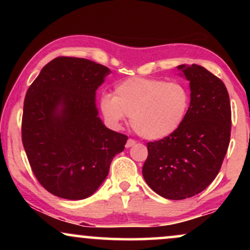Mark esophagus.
<instances>
[{
  "label": "esophagus",
  "mask_w": 250,
  "mask_h": 250,
  "mask_svg": "<svg viewBox=\"0 0 250 250\" xmlns=\"http://www.w3.org/2000/svg\"><path fill=\"white\" fill-rule=\"evenodd\" d=\"M135 143H136V142H135L134 140L129 139L128 141H127V143H125V148H130V147H133V146L135 145Z\"/></svg>",
  "instance_id": "esophagus-1"
}]
</instances>
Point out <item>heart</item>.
I'll return each mask as SVG.
<instances>
[{
  "mask_svg": "<svg viewBox=\"0 0 250 250\" xmlns=\"http://www.w3.org/2000/svg\"><path fill=\"white\" fill-rule=\"evenodd\" d=\"M190 93L183 83L134 76L119 82L114 96L103 94L100 109L113 127L130 116L131 127L143 139L159 141L173 135L185 122Z\"/></svg>",
  "mask_w": 250,
  "mask_h": 250,
  "instance_id": "obj_1",
  "label": "heart"
}]
</instances>
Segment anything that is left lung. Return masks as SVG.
<instances>
[{"instance_id":"8db88e82","label":"left lung","mask_w":250,"mask_h":250,"mask_svg":"<svg viewBox=\"0 0 250 250\" xmlns=\"http://www.w3.org/2000/svg\"><path fill=\"white\" fill-rule=\"evenodd\" d=\"M177 69L190 88L188 115L173 135L148 143L142 168L149 187L169 200L188 199L213 182L228 150L231 129L225 83L201 65L181 64Z\"/></svg>"}]
</instances>
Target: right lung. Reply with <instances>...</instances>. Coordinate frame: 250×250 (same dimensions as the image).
I'll list each match as a JSON object with an SVG mask.
<instances>
[{
    "mask_svg": "<svg viewBox=\"0 0 250 250\" xmlns=\"http://www.w3.org/2000/svg\"><path fill=\"white\" fill-rule=\"evenodd\" d=\"M111 71L87 59L56 57L25 94L22 142L39 182L55 196L83 200L108 176L128 137L99 116L96 90Z\"/></svg>",
    "mask_w": 250,
    "mask_h": 250,
    "instance_id": "1",
    "label": "right lung"
}]
</instances>
